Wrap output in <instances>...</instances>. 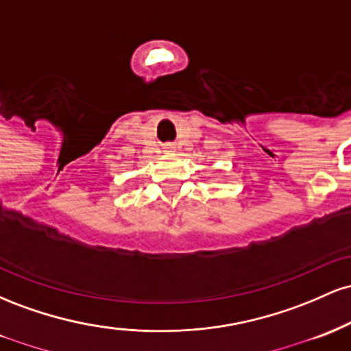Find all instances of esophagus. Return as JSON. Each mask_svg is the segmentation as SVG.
Here are the masks:
<instances>
[{"mask_svg": "<svg viewBox=\"0 0 351 351\" xmlns=\"http://www.w3.org/2000/svg\"><path fill=\"white\" fill-rule=\"evenodd\" d=\"M167 150H168V152H170V150H171V147H167Z\"/></svg>", "mask_w": 351, "mask_h": 351, "instance_id": "obj_1", "label": "esophagus"}]
</instances>
